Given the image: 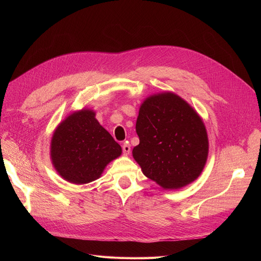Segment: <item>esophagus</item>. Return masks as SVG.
I'll return each instance as SVG.
<instances>
[{
	"instance_id": "34e87169",
	"label": "esophagus",
	"mask_w": 261,
	"mask_h": 261,
	"mask_svg": "<svg viewBox=\"0 0 261 261\" xmlns=\"http://www.w3.org/2000/svg\"><path fill=\"white\" fill-rule=\"evenodd\" d=\"M122 148H123V153H124L125 155L129 154V152H130V146H129L127 143H125Z\"/></svg>"
}]
</instances>
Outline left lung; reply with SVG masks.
I'll return each instance as SVG.
<instances>
[{
  "label": "left lung",
  "mask_w": 261,
  "mask_h": 261,
  "mask_svg": "<svg viewBox=\"0 0 261 261\" xmlns=\"http://www.w3.org/2000/svg\"><path fill=\"white\" fill-rule=\"evenodd\" d=\"M139 145L133 156L144 174L164 189H177L198 177L209 143L201 117L173 92L148 97L136 122Z\"/></svg>",
  "instance_id": "8db88e82"
}]
</instances>
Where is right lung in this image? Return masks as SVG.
<instances>
[{"instance_id":"obj_1","label":"right lung","mask_w":261,"mask_h":261,"mask_svg":"<svg viewBox=\"0 0 261 261\" xmlns=\"http://www.w3.org/2000/svg\"><path fill=\"white\" fill-rule=\"evenodd\" d=\"M94 116L96 112L89 109L73 112L53 133L52 164L69 183L87 184L96 180L107 165L122 153L121 146Z\"/></svg>"}]
</instances>
